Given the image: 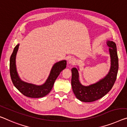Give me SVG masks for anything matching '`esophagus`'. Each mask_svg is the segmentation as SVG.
I'll list each match as a JSON object with an SVG mask.
<instances>
[{"label":"esophagus","instance_id":"34e87169","mask_svg":"<svg viewBox=\"0 0 127 127\" xmlns=\"http://www.w3.org/2000/svg\"><path fill=\"white\" fill-rule=\"evenodd\" d=\"M75 62H76V60L73 57L70 58L69 60H68V63L69 64H71V65H74Z\"/></svg>","mask_w":127,"mask_h":127}]
</instances>
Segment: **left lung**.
<instances>
[{
    "mask_svg": "<svg viewBox=\"0 0 127 127\" xmlns=\"http://www.w3.org/2000/svg\"><path fill=\"white\" fill-rule=\"evenodd\" d=\"M107 45L109 48L111 57V68L106 77L87 86L80 83L78 69H71V86L76 97L84 102H91L102 98L112 88L116 79L119 69L118 57L116 44L112 41H107Z\"/></svg>",
    "mask_w": 127,
    "mask_h": 127,
    "instance_id": "1",
    "label": "left lung"
}]
</instances>
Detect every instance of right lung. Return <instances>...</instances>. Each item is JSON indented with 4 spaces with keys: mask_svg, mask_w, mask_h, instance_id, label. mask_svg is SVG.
Masks as SVG:
<instances>
[{
    "mask_svg": "<svg viewBox=\"0 0 127 127\" xmlns=\"http://www.w3.org/2000/svg\"><path fill=\"white\" fill-rule=\"evenodd\" d=\"M19 44L15 46L9 61V72L11 80L15 87L27 97L38 98L44 97L52 90L56 79L60 73L66 67V61L62 60L53 66L47 80L42 85H36L21 81L17 74L16 66V56Z\"/></svg>",
    "mask_w": 127,
    "mask_h": 127,
    "instance_id": "right-lung-1",
    "label": "right lung"
}]
</instances>
